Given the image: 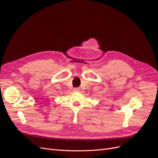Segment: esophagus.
Listing matches in <instances>:
<instances>
[{"mask_svg": "<svg viewBox=\"0 0 158 158\" xmlns=\"http://www.w3.org/2000/svg\"><path fill=\"white\" fill-rule=\"evenodd\" d=\"M73 91H74V92H80V89L78 88H75L73 89Z\"/></svg>", "mask_w": 158, "mask_h": 158, "instance_id": "34e87169", "label": "esophagus"}]
</instances>
